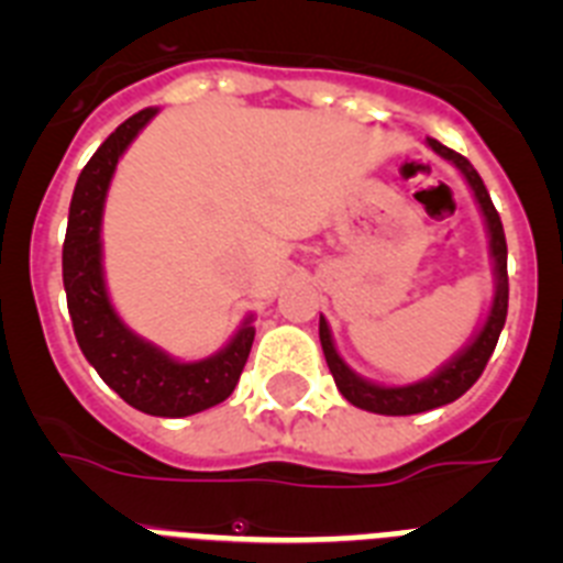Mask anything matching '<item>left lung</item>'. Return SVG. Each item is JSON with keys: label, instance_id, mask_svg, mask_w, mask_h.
Returning <instances> with one entry per match:
<instances>
[{"label": "left lung", "instance_id": "left-lung-1", "mask_svg": "<svg viewBox=\"0 0 563 563\" xmlns=\"http://www.w3.org/2000/svg\"><path fill=\"white\" fill-rule=\"evenodd\" d=\"M426 143H429L440 157H445V161H451L460 168L462 177H465L467 186H471V191H474L476 202H479L482 217H485L487 225V236H490V256H494V305H490V312H487V321L482 324V330L476 332L474 341L467 343L460 355L451 357L437 375L426 377V380L409 383V386H380V383H372L366 380V377L355 375V372L343 363V357L338 355L335 343H332L330 335V327H327L324 316H321V321H318V335H321V350H324L327 366H330L332 377H335L338 391H341L352 406L375 411V415H420V411H431L437 409V406L454 402L456 397L465 395V391L479 380L482 372H485L507 318V242L499 211H496L494 202H490V194H487L485 183H482V177L476 174V168L467 163V157L456 154L454 148L442 146L434 137H426Z\"/></svg>", "mask_w": 563, "mask_h": 563}]
</instances>
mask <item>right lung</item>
Segmentation results:
<instances>
[{
  "label": "right lung",
  "instance_id": "obj_1",
  "mask_svg": "<svg viewBox=\"0 0 563 563\" xmlns=\"http://www.w3.org/2000/svg\"><path fill=\"white\" fill-rule=\"evenodd\" d=\"M154 114L157 109L148 107L123 121L78 174L62 253L64 290L78 346L109 389L143 415L188 417L231 397L256 330L247 318L225 350L206 361L183 363L134 335L109 301L101 265L103 202L121 154Z\"/></svg>",
  "mask_w": 563,
  "mask_h": 563
}]
</instances>
